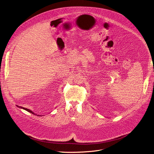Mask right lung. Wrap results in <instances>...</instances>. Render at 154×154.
<instances>
[{
	"label": "right lung",
	"mask_w": 154,
	"mask_h": 154,
	"mask_svg": "<svg viewBox=\"0 0 154 154\" xmlns=\"http://www.w3.org/2000/svg\"><path fill=\"white\" fill-rule=\"evenodd\" d=\"M17 106L18 107H19V108H21V109H24V110H25V111H28L29 112H30V113H32V114H35L36 115V114H35L33 112H32L31 110H30V109H26V108H25V107H21V106H17Z\"/></svg>",
	"instance_id": "add662e5"
}]
</instances>
